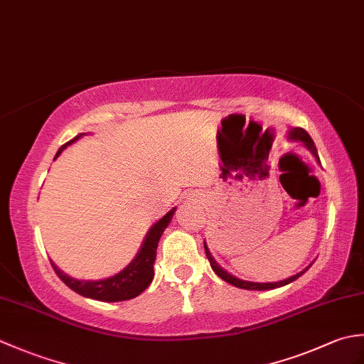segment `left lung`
Wrapping results in <instances>:
<instances>
[{
    "mask_svg": "<svg viewBox=\"0 0 364 364\" xmlns=\"http://www.w3.org/2000/svg\"><path fill=\"white\" fill-rule=\"evenodd\" d=\"M289 139L291 141H296V142H301L304 144L308 150H310L313 154H314V158H316V161L319 162V156H318V150H316V145H314V142H313V139L310 137V134L306 133L305 129H301V128H292L291 131H289ZM205 253H206V258L210 259V264H211V267H213V270L215 274H218L222 280H225L227 283H230V284H233V286H236V288H241V289H250V291H266V289H275V288H280V286H284V284H289V283H292L294 280H297V278L300 277V275H304L308 269H310V266H308L306 269H304L301 270V272H299V274H296V275H292V277H289V278H286V280H282V282H275V283H255V282H245V280H241V278H236L235 275H231V274H228L227 270H223L218 262H215V259L213 258V255L210 253V250H208V247H206V242H205Z\"/></svg>",
    "mask_w": 364,
    "mask_h": 364,
    "instance_id": "1",
    "label": "left lung"
}]
</instances>
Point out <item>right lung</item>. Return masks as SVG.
Instances as JSON below:
<instances>
[{"label":"right lung","mask_w":364,"mask_h":364,"mask_svg":"<svg viewBox=\"0 0 364 364\" xmlns=\"http://www.w3.org/2000/svg\"><path fill=\"white\" fill-rule=\"evenodd\" d=\"M82 134L76 136L72 141H68L64 144L60 149L58 150L56 159L60 153H63L68 145H72L76 139H80ZM176 208L170 210L164 218L159 219L154 225L146 233L141 250L137 252L136 258L129 262V264L120 270L119 274H115L109 278H105V280H76V278L68 277L64 274L54 262L51 261V266L54 269L56 275L63 280L68 288L73 289L75 292H78L82 297H89V299H95V300H102V301H122V300H129L137 297L139 294L144 292L146 288H149L154 270L153 264L154 259H156V249H158V242L161 239V235L164 233V230L170 223L173 218Z\"/></svg>","instance_id":"right-lung-1"}]
</instances>
